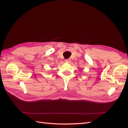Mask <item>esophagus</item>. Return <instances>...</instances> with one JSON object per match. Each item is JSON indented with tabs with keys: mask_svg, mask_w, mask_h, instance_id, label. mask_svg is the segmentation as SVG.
<instances>
[{
	"mask_svg": "<svg viewBox=\"0 0 128 128\" xmlns=\"http://www.w3.org/2000/svg\"><path fill=\"white\" fill-rule=\"evenodd\" d=\"M70 61H71L70 59H66V60H65V62H66L69 63V62H70Z\"/></svg>",
	"mask_w": 128,
	"mask_h": 128,
	"instance_id": "obj_1",
	"label": "esophagus"
}]
</instances>
